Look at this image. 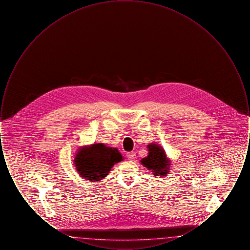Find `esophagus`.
I'll return each mask as SVG.
<instances>
[{
  "label": "esophagus",
  "mask_w": 250,
  "mask_h": 250,
  "mask_svg": "<svg viewBox=\"0 0 250 250\" xmlns=\"http://www.w3.org/2000/svg\"><path fill=\"white\" fill-rule=\"evenodd\" d=\"M126 157L129 159V160H133L136 158V154L134 152H129L126 154Z\"/></svg>",
  "instance_id": "34e87169"
}]
</instances>
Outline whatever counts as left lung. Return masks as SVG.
<instances>
[{
	"label": "left lung",
	"mask_w": 250,
	"mask_h": 250,
	"mask_svg": "<svg viewBox=\"0 0 250 250\" xmlns=\"http://www.w3.org/2000/svg\"><path fill=\"white\" fill-rule=\"evenodd\" d=\"M148 156L142 159L143 166L153 170L155 176H164L167 174L169 161L167 158L164 150L155 143H152L148 145Z\"/></svg>",
	"instance_id": "left-lung-1"
}]
</instances>
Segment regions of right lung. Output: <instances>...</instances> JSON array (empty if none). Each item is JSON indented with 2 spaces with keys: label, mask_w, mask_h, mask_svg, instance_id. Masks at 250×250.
<instances>
[{
  "label": "right lung",
  "mask_w": 250,
  "mask_h": 250,
  "mask_svg": "<svg viewBox=\"0 0 250 250\" xmlns=\"http://www.w3.org/2000/svg\"><path fill=\"white\" fill-rule=\"evenodd\" d=\"M122 157L116 148L95 143L82 149L74 161L80 175L90 181H99L107 176L115 163L123 160Z\"/></svg>",
  "instance_id": "add662e5"
}]
</instances>
